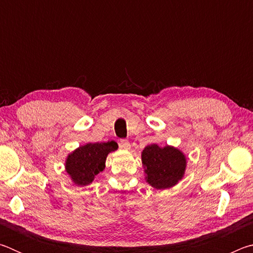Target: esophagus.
I'll list each match as a JSON object with an SVG mask.
<instances>
[{"label":"esophagus","mask_w":253,"mask_h":253,"mask_svg":"<svg viewBox=\"0 0 253 253\" xmlns=\"http://www.w3.org/2000/svg\"><path fill=\"white\" fill-rule=\"evenodd\" d=\"M119 146L124 149H129L130 148V143L129 140L127 139H121V142H119Z\"/></svg>","instance_id":"esophagus-1"}]
</instances>
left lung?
Wrapping results in <instances>:
<instances>
[{"label":"left lung","instance_id":"obj_1","mask_svg":"<svg viewBox=\"0 0 253 253\" xmlns=\"http://www.w3.org/2000/svg\"><path fill=\"white\" fill-rule=\"evenodd\" d=\"M142 162L146 181L158 190H165L177 184L186 168L185 155L179 149L172 146L160 147L156 144L144 148Z\"/></svg>","mask_w":253,"mask_h":253}]
</instances>
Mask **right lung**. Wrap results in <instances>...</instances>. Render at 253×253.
<instances>
[{
    "label": "right lung",
    "instance_id": "obj_1",
    "mask_svg": "<svg viewBox=\"0 0 253 253\" xmlns=\"http://www.w3.org/2000/svg\"><path fill=\"white\" fill-rule=\"evenodd\" d=\"M118 148L114 140L107 143H88L69 154L66 161L67 173L75 184L85 186L105 169L107 155Z\"/></svg>",
    "mask_w": 253,
    "mask_h": 253
}]
</instances>
